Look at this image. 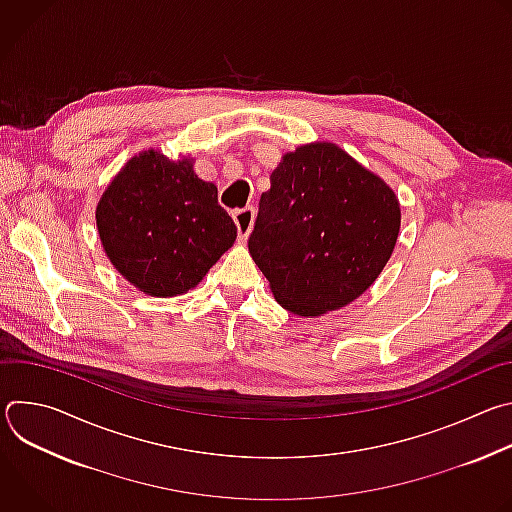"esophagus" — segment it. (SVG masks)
Here are the masks:
<instances>
[{"label": "esophagus", "mask_w": 512, "mask_h": 512, "mask_svg": "<svg viewBox=\"0 0 512 512\" xmlns=\"http://www.w3.org/2000/svg\"><path fill=\"white\" fill-rule=\"evenodd\" d=\"M233 221L237 225V231H239V239L241 241H247L251 229H253V221H255V208L253 206H247V208H241V210H235L233 212Z\"/></svg>", "instance_id": "34e87169"}]
</instances>
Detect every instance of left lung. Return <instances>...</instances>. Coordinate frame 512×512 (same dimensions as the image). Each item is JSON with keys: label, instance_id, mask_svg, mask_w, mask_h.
Listing matches in <instances>:
<instances>
[{"label": "left lung", "instance_id": "left-lung-1", "mask_svg": "<svg viewBox=\"0 0 512 512\" xmlns=\"http://www.w3.org/2000/svg\"><path fill=\"white\" fill-rule=\"evenodd\" d=\"M401 227L395 192L336 143L283 156L261 194L249 253L275 300L298 316L340 310L387 265Z\"/></svg>", "mask_w": 512, "mask_h": 512}]
</instances>
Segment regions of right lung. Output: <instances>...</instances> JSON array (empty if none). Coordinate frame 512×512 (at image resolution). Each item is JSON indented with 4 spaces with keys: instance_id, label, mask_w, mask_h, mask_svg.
Segmentation results:
<instances>
[{
    "instance_id": "add662e5",
    "label": "right lung",
    "mask_w": 512,
    "mask_h": 512,
    "mask_svg": "<svg viewBox=\"0 0 512 512\" xmlns=\"http://www.w3.org/2000/svg\"><path fill=\"white\" fill-rule=\"evenodd\" d=\"M97 229L113 267L154 298L196 287L237 239L216 186L190 160L158 150L133 156L113 178L97 204Z\"/></svg>"
}]
</instances>
